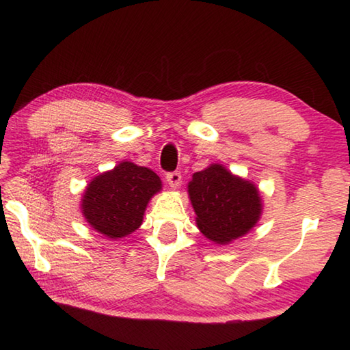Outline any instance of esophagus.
<instances>
[{"label":"esophagus","mask_w":350,"mask_h":350,"mask_svg":"<svg viewBox=\"0 0 350 350\" xmlns=\"http://www.w3.org/2000/svg\"><path fill=\"white\" fill-rule=\"evenodd\" d=\"M165 179H167L168 185H170L171 188L176 189V188H179V185H180L182 174L179 173V171H173V173H168L167 177H165Z\"/></svg>","instance_id":"34e87169"}]
</instances>
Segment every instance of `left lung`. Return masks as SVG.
I'll use <instances>...</instances> for the list:
<instances>
[{
  "instance_id": "left-lung-1",
  "label": "left lung",
  "mask_w": 350,
  "mask_h": 350,
  "mask_svg": "<svg viewBox=\"0 0 350 350\" xmlns=\"http://www.w3.org/2000/svg\"><path fill=\"white\" fill-rule=\"evenodd\" d=\"M188 194L200 233L216 244H228L247 234L262 215L256 185L219 163L194 173Z\"/></svg>"
}]
</instances>
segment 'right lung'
<instances>
[{
	"label": "right lung",
	"instance_id": "obj_1",
	"mask_svg": "<svg viewBox=\"0 0 350 350\" xmlns=\"http://www.w3.org/2000/svg\"><path fill=\"white\" fill-rule=\"evenodd\" d=\"M161 189V177L154 171L120 162L88 183L81 213L86 222L106 238H125L140 227L148 202Z\"/></svg>",
	"mask_w": 350,
	"mask_h": 350
}]
</instances>
